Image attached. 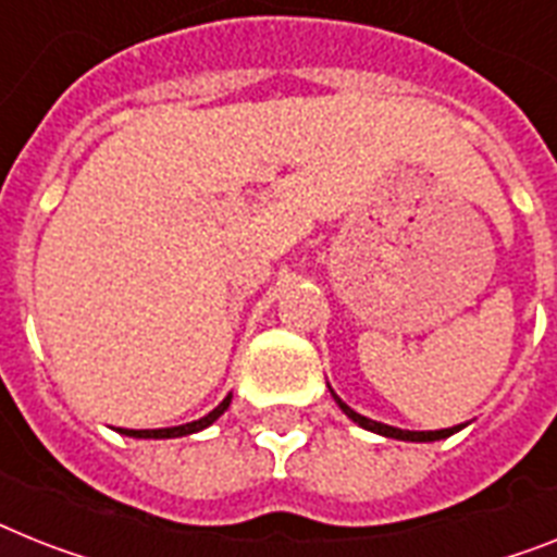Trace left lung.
Returning a JSON list of instances; mask_svg holds the SVG:
<instances>
[{
  "instance_id": "1",
  "label": "left lung",
  "mask_w": 557,
  "mask_h": 557,
  "mask_svg": "<svg viewBox=\"0 0 557 557\" xmlns=\"http://www.w3.org/2000/svg\"><path fill=\"white\" fill-rule=\"evenodd\" d=\"M330 393H333V389H330ZM333 398H335V404L342 407L344 416L350 418V421H356L358 426H364V430H370V433L384 435V438H395V441H441V438H449V435L458 433V430H461V426H463V424H458V426H449V430H430V433H418V430H398V426L381 424V421H372V418L361 416V412H356V410H352V407H347V404H344L342 398H338V395H335V393H333Z\"/></svg>"
}]
</instances>
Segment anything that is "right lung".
Returning <instances> with one entry per match:
<instances>
[{"label": "right lung", "instance_id": "add662e5", "mask_svg": "<svg viewBox=\"0 0 557 557\" xmlns=\"http://www.w3.org/2000/svg\"><path fill=\"white\" fill-rule=\"evenodd\" d=\"M230 398H233V393H230L213 412H207L205 418H199V421H190V424L164 426V430H119V433L131 435V438H182V435H193V433H199V430H205V426L213 424L219 416H224V410L230 407Z\"/></svg>", "mask_w": 557, "mask_h": 557}]
</instances>
